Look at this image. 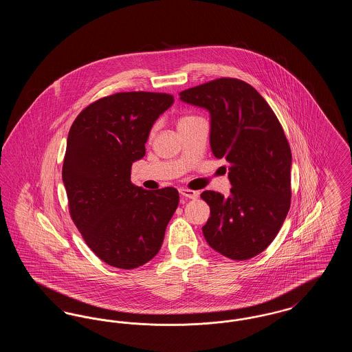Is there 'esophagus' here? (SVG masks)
Instances as JSON below:
<instances>
[{"label":"esophagus","instance_id":"34e87169","mask_svg":"<svg viewBox=\"0 0 352 352\" xmlns=\"http://www.w3.org/2000/svg\"><path fill=\"white\" fill-rule=\"evenodd\" d=\"M179 192L181 195L184 198H188V199H197L199 192L198 191H194V190H190V188H179Z\"/></svg>","mask_w":352,"mask_h":352}]
</instances>
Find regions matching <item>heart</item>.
Listing matches in <instances>:
<instances>
[{"mask_svg": "<svg viewBox=\"0 0 352 352\" xmlns=\"http://www.w3.org/2000/svg\"><path fill=\"white\" fill-rule=\"evenodd\" d=\"M197 118V116H184V118H178V121H177V125L181 126V125L186 124L187 121H190V120H192V118Z\"/></svg>", "mask_w": 352, "mask_h": 352, "instance_id": "heart-1", "label": "heart"}]
</instances>
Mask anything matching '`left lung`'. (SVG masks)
I'll use <instances>...</instances> for the list:
<instances>
[{
    "instance_id": "left-lung-1",
    "label": "left lung",
    "mask_w": 352,
    "mask_h": 352,
    "mask_svg": "<svg viewBox=\"0 0 352 352\" xmlns=\"http://www.w3.org/2000/svg\"><path fill=\"white\" fill-rule=\"evenodd\" d=\"M211 115V151L228 164V197L203 191L210 218L201 231L220 254L243 261L265 251L290 208L292 151L265 99L248 83L220 78L181 94Z\"/></svg>"
}]
</instances>
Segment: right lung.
Here are the masks:
<instances>
[{"instance_id":"1","label":"right lung","mask_w":352,"mask_h":352,"mask_svg":"<svg viewBox=\"0 0 352 352\" xmlns=\"http://www.w3.org/2000/svg\"><path fill=\"white\" fill-rule=\"evenodd\" d=\"M174 102L160 92H118L89 104L68 132L62 178L69 215L92 252L111 267L134 269L161 250L179 194L131 182L154 121Z\"/></svg>"}]
</instances>
